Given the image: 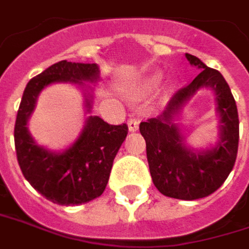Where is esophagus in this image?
Instances as JSON below:
<instances>
[{
	"label": "esophagus",
	"instance_id": "obj_1",
	"mask_svg": "<svg viewBox=\"0 0 249 249\" xmlns=\"http://www.w3.org/2000/svg\"><path fill=\"white\" fill-rule=\"evenodd\" d=\"M127 124L130 131H135V130L138 128V124H140V118H138V116H134V115L130 116V118H128Z\"/></svg>",
	"mask_w": 249,
	"mask_h": 249
}]
</instances>
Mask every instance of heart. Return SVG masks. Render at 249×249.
Returning <instances> with one entry per match:
<instances>
[{"mask_svg":"<svg viewBox=\"0 0 249 249\" xmlns=\"http://www.w3.org/2000/svg\"><path fill=\"white\" fill-rule=\"evenodd\" d=\"M160 81H161L160 74L149 75V77L145 78L143 82H142V89H143V90H150V89H154L156 87H159Z\"/></svg>","mask_w":249,"mask_h":249,"instance_id":"b5f03b06","label":"heart"}]
</instances>
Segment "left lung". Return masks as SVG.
Wrapping results in <instances>:
<instances>
[{
  "mask_svg": "<svg viewBox=\"0 0 249 249\" xmlns=\"http://www.w3.org/2000/svg\"><path fill=\"white\" fill-rule=\"evenodd\" d=\"M186 58L202 71L172 96L162 114L141 122L140 131L146 141L147 162L156 188L169 198L194 200L217 191L233 169L239 147V114L231 88L218 70L207 68L191 54H186ZM202 88L214 90L220 140L210 149L196 151L186 146L174 115Z\"/></svg>",
  "mask_w": 249,
  "mask_h": 249,
  "instance_id": "obj_1",
  "label": "left lung"
}]
</instances>
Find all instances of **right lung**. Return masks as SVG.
I'll use <instances>...</instances> for the list:
<instances>
[{"mask_svg": "<svg viewBox=\"0 0 249 249\" xmlns=\"http://www.w3.org/2000/svg\"><path fill=\"white\" fill-rule=\"evenodd\" d=\"M99 73L96 63L61 61L30 80L24 89L15 124L17 161L31 186L53 203L75 206L99 198L106 190L115 156L127 137L128 127L126 123L114 126L99 116H88L71 146L63 152H51L36 143L27 123L37 96L50 84L71 82L87 87L84 81L96 82ZM92 97L90 92L85 93L87 112H90Z\"/></svg>", "mask_w": 249, "mask_h": 249, "instance_id": "add662e5", "label": "right lung"}]
</instances>
